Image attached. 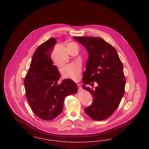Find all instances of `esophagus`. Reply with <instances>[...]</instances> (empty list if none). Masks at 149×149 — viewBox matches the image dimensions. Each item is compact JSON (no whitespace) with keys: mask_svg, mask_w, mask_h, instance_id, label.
I'll return each mask as SVG.
<instances>
[{"mask_svg":"<svg viewBox=\"0 0 149 149\" xmlns=\"http://www.w3.org/2000/svg\"><path fill=\"white\" fill-rule=\"evenodd\" d=\"M78 90H79V91H80V90H81V89H82V87H81V85H80V84H78Z\"/></svg>","mask_w":149,"mask_h":149,"instance_id":"obj_1","label":"esophagus"}]
</instances>
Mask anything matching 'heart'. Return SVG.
Listing matches in <instances>:
<instances>
[{"label": "heart", "mask_w": 149, "mask_h": 149, "mask_svg": "<svg viewBox=\"0 0 149 149\" xmlns=\"http://www.w3.org/2000/svg\"><path fill=\"white\" fill-rule=\"evenodd\" d=\"M78 47V46L75 43H69L68 45V47ZM80 71L81 69L79 65L77 64H72L68 65L63 68V74L65 78H71L73 80H77Z\"/></svg>", "instance_id": "obj_1"}]
</instances>
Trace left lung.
<instances>
[{"label": "left lung", "instance_id": "1", "mask_svg": "<svg viewBox=\"0 0 149 149\" xmlns=\"http://www.w3.org/2000/svg\"><path fill=\"white\" fill-rule=\"evenodd\" d=\"M89 54L82 87L91 93L92 104L84 109L93 120H101L111 116L125 94L126 79L123 66L117 52L103 39L95 37H74ZM95 81L94 90L86 86Z\"/></svg>", "mask_w": 149, "mask_h": 149}]
</instances>
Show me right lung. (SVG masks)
<instances>
[{
	"instance_id": "obj_1",
	"label": "right lung",
	"mask_w": 149,
	"mask_h": 149,
	"mask_svg": "<svg viewBox=\"0 0 149 149\" xmlns=\"http://www.w3.org/2000/svg\"><path fill=\"white\" fill-rule=\"evenodd\" d=\"M56 43L55 38H51L37 48L24 81L29 104L43 120L56 118L63 110L65 98L78 92L76 83L70 79L57 85L61 75L50 57Z\"/></svg>"
}]
</instances>
